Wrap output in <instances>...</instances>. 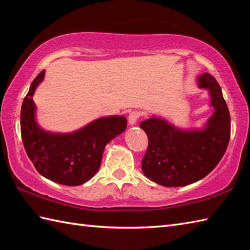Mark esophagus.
Listing matches in <instances>:
<instances>
[{"label":"esophagus","mask_w":250,"mask_h":250,"mask_svg":"<svg viewBox=\"0 0 250 250\" xmlns=\"http://www.w3.org/2000/svg\"><path fill=\"white\" fill-rule=\"evenodd\" d=\"M140 117H141V113H140V111H136V110L131 111V113H130L129 116H128L129 125H134L136 124V122H137V120H139Z\"/></svg>","instance_id":"obj_1"}]
</instances>
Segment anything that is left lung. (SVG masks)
<instances>
[{
	"mask_svg": "<svg viewBox=\"0 0 250 250\" xmlns=\"http://www.w3.org/2000/svg\"><path fill=\"white\" fill-rule=\"evenodd\" d=\"M196 82L199 88L208 90L214 108L203 128L183 130L157 116L140 125L148 136L143 173L164 187H183L204 178L219 163L229 144L230 113L219 83L208 73L198 76Z\"/></svg>",
	"mask_w": 250,
	"mask_h": 250,
	"instance_id": "left-lung-1",
	"label": "left lung"
}]
</instances>
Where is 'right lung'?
<instances>
[{"mask_svg":"<svg viewBox=\"0 0 250 250\" xmlns=\"http://www.w3.org/2000/svg\"><path fill=\"white\" fill-rule=\"evenodd\" d=\"M42 71L32 82L21 106L20 128L24 149L42 176L52 182L78 186L99 171L105 146L126 128L124 116H107L71 133H54L37 124L33 94L44 81Z\"/></svg>","mask_w":250,"mask_h":250,"instance_id":"1","label":"right lung"}]
</instances>
